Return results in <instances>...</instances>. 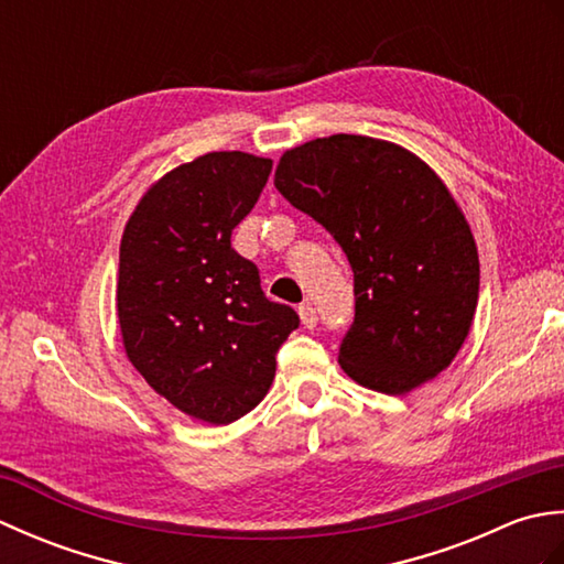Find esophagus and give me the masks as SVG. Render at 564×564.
<instances>
[{"label":"esophagus","mask_w":564,"mask_h":564,"mask_svg":"<svg viewBox=\"0 0 564 564\" xmlns=\"http://www.w3.org/2000/svg\"><path fill=\"white\" fill-rule=\"evenodd\" d=\"M297 315H301L303 325H305L307 329H315V327H317V313H315V307L310 305V303H303L301 307H297Z\"/></svg>","instance_id":"esophagus-1"}]
</instances>
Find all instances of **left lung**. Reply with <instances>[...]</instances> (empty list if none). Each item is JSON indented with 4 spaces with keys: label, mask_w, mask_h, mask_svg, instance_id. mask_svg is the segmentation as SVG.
I'll return each instance as SVG.
<instances>
[{
    "label": "left lung",
    "mask_w": 564,
    "mask_h": 564,
    "mask_svg": "<svg viewBox=\"0 0 564 564\" xmlns=\"http://www.w3.org/2000/svg\"><path fill=\"white\" fill-rule=\"evenodd\" d=\"M273 184L351 263L344 373L404 394L448 368L473 325L480 259L436 172L394 142L339 133L283 152Z\"/></svg>",
    "instance_id": "obj_1"
}]
</instances>
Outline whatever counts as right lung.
Returning a JSON list of instances; mask_svg holds the SVG:
<instances>
[{"mask_svg":"<svg viewBox=\"0 0 564 564\" xmlns=\"http://www.w3.org/2000/svg\"><path fill=\"white\" fill-rule=\"evenodd\" d=\"M271 164L237 150L203 154L152 184L123 230L116 307L126 356L198 422L254 410L301 325L293 307L263 295L259 269L230 242Z\"/></svg>","mask_w":564,"mask_h":564,"instance_id":"right-lung-1","label":"right lung"}]
</instances>
